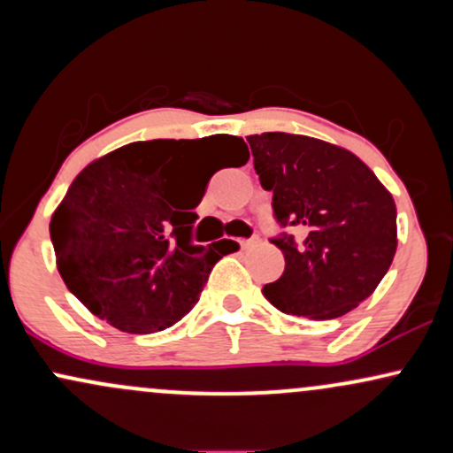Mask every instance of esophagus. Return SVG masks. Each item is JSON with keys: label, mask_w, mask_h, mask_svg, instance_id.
Wrapping results in <instances>:
<instances>
[{"label": "esophagus", "mask_w": 453, "mask_h": 453, "mask_svg": "<svg viewBox=\"0 0 453 453\" xmlns=\"http://www.w3.org/2000/svg\"><path fill=\"white\" fill-rule=\"evenodd\" d=\"M259 242V238H247V241H241V247L242 249H249V247H256Z\"/></svg>", "instance_id": "esophagus-1"}]
</instances>
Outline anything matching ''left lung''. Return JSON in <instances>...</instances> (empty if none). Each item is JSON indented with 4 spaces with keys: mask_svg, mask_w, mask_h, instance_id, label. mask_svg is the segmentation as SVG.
Masks as SVG:
<instances>
[{
    "mask_svg": "<svg viewBox=\"0 0 453 453\" xmlns=\"http://www.w3.org/2000/svg\"><path fill=\"white\" fill-rule=\"evenodd\" d=\"M273 217L296 227L270 238L285 270L262 294L288 315L334 319L375 292L396 253V204L356 155L324 140L268 132L249 136Z\"/></svg>",
    "mask_w": 453,
    "mask_h": 453,
    "instance_id": "obj_1",
    "label": "left lung"
}]
</instances>
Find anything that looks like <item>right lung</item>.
Returning <instances> with one entry per match:
<instances>
[{
	"instance_id": "1",
	"label": "right lung",
	"mask_w": 453,
	"mask_h": 453,
	"mask_svg": "<svg viewBox=\"0 0 453 453\" xmlns=\"http://www.w3.org/2000/svg\"><path fill=\"white\" fill-rule=\"evenodd\" d=\"M247 164L242 138L149 140L87 165L50 219L57 268L93 315L129 334L174 326L197 303L226 242H191L194 209L204 197L203 150Z\"/></svg>"
}]
</instances>
